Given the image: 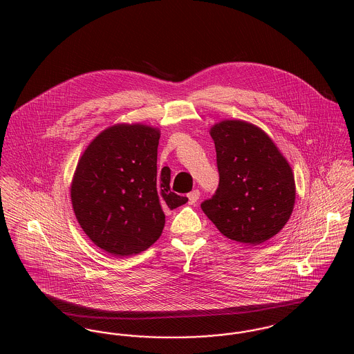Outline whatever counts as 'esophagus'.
I'll use <instances>...</instances> for the list:
<instances>
[{
  "label": "esophagus",
  "mask_w": 354,
  "mask_h": 354,
  "mask_svg": "<svg viewBox=\"0 0 354 354\" xmlns=\"http://www.w3.org/2000/svg\"><path fill=\"white\" fill-rule=\"evenodd\" d=\"M201 198V192L196 189V191H192L191 194H188V203L189 204H195V203L199 201Z\"/></svg>",
  "instance_id": "obj_1"
}]
</instances>
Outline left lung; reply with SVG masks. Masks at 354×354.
<instances>
[{
  "label": "left lung",
  "instance_id": "8db88e82",
  "mask_svg": "<svg viewBox=\"0 0 354 354\" xmlns=\"http://www.w3.org/2000/svg\"><path fill=\"white\" fill-rule=\"evenodd\" d=\"M209 135L219 185L202 209L227 239L260 245L278 234L293 212V170L272 139L251 122L223 120Z\"/></svg>",
  "mask_w": 354,
  "mask_h": 354
}]
</instances>
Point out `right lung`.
Listing matches in <instances>:
<instances>
[{
    "label": "right lung",
    "mask_w": 354,
    "mask_h": 354,
    "mask_svg": "<svg viewBox=\"0 0 354 354\" xmlns=\"http://www.w3.org/2000/svg\"><path fill=\"white\" fill-rule=\"evenodd\" d=\"M159 128L115 124L82 153L71 184L76 219L104 252H143L160 237L163 208L188 202L170 191V169L156 171Z\"/></svg>",
    "instance_id": "1"
}]
</instances>
